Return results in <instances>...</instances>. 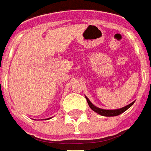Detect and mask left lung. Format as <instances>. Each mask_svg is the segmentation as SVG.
Masks as SVG:
<instances>
[{
    "mask_svg": "<svg viewBox=\"0 0 151 151\" xmlns=\"http://www.w3.org/2000/svg\"><path fill=\"white\" fill-rule=\"evenodd\" d=\"M86 97V99H87V101H88V103L90 108L93 111H94L95 112H97V113H98L99 115H101V116H118V115L122 114L124 111H126L129 107H131V106L134 104V102H135V101H132V103H130L129 105L126 106H124L122 108H120V109H116V110H105V109H101V108L97 107L96 106L93 105V103L89 101V99L88 97Z\"/></svg>",
    "mask_w": 151,
    "mask_h": 151,
    "instance_id": "obj_1",
    "label": "left lung"
}]
</instances>
